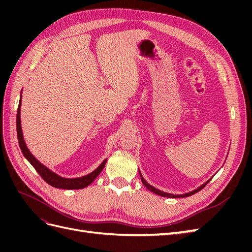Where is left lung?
<instances>
[{"mask_svg":"<svg viewBox=\"0 0 252 252\" xmlns=\"http://www.w3.org/2000/svg\"><path fill=\"white\" fill-rule=\"evenodd\" d=\"M139 172H140V170H139ZM140 177H141V181H142V183L143 184L146 186V188L148 189V190H150L151 192H154V193H156V194H158V195H161V196H164V197H173V199H178V197H186V196H190V195H192V194H194V193H196V192H199L201 189H203L206 185L208 184V183L210 182V180L212 179H209L208 181H206L203 185H201L200 187H197L196 189H194V190H192V191H189V192H187V193H184V194H172V193H167V192H164V191H162V190H159V189H157L156 187H154V186H151L150 184H148V183L145 181V179L143 178V175H142V173L140 172Z\"/></svg>","mask_w":252,"mask_h":252,"instance_id":"obj_1","label":"left lung"}]
</instances>
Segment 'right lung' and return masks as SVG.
I'll list each match as a JSON object with an SVG mask.
<instances>
[{"mask_svg":"<svg viewBox=\"0 0 252 252\" xmlns=\"http://www.w3.org/2000/svg\"><path fill=\"white\" fill-rule=\"evenodd\" d=\"M21 98H22V94H21ZM21 98H20L18 113H17V132H18V140H19L20 148L23 152V155H24V157L27 158V161L34 167V169L37 171V173L41 175L42 179L52 187L73 190V189L85 188L88 185H90L91 183H93L96 179L97 175L100 174L101 171L103 170L106 162H107V158H105L95 170H94L93 172H90L87 175H84V177H81V178H74V179L63 178V177H61V175L57 174L56 172L50 170L49 168H47L46 166L43 165L40 161H37V159L33 157V155L27 148V145L24 141V136H23L22 126H21V104H22Z\"/></svg>","mask_w":252,"mask_h":252,"instance_id":"right-lung-1","label":"right lung"}]
</instances>
